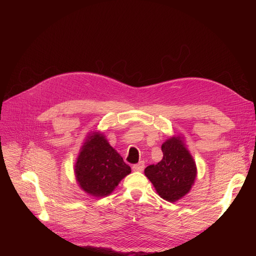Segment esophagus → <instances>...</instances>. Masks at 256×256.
Wrapping results in <instances>:
<instances>
[{
  "label": "esophagus",
  "mask_w": 256,
  "mask_h": 256,
  "mask_svg": "<svg viewBox=\"0 0 256 256\" xmlns=\"http://www.w3.org/2000/svg\"><path fill=\"white\" fill-rule=\"evenodd\" d=\"M144 168H145L144 161H140V162H138V164H134V166H132V170H134V172H142L143 170H144Z\"/></svg>",
  "instance_id": "obj_1"
}]
</instances>
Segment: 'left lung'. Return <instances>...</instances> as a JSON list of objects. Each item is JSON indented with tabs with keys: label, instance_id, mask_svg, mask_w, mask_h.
<instances>
[{
	"label": "left lung",
	"instance_id": "obj_1",
	"mask_svg": "<svg viewBox=\"0 0 256 256\" xmlns=\"http://www.w3.org/2000/svg\"><path fill=\"white\" fill-rule=\"evenodd\" d=\"M161 150L164 158L147 166L144 173L162 198L175 202L187 194L194 182L196 162L178 136L166 140Z\"/></svg>",
	"mask_w": 256,
	"mask_h": 256
}]
</instances>
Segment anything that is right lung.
<instances>
[{
  "label": "right lung",
  "instance_id": "right-lung-1",
  "mask_svg": "<svg viewBox=\"0 0 256 256\" xmlns=\"http://www.w3.org/2000/svg\"><path fill=\"white\" fill-rule=\"evenodd\" d=\"M130 172V166L99 134L90 136L84 143L74 166L80 187L94 196H109Z\"/></svg>",
  "mask_w": 256,
  "mask_h": 256
}]
</instances>
